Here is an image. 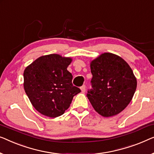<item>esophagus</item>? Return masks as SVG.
<instances>
[{"label": "esophagus", "mask_w": 154, "mask_h": 154, "mask_svg": "<svg viewBox=\"0 0 154 154\" xmlns=\"http://www.w3.org/2000/svg\"><path fill=\"white\" fill-rule=\"evenodd\" d=\"M85 89H86V87H85V85H83L81 87V90L82 92H85Z\"/></svg>", "instance_id": "obj_1"}]
</instances>
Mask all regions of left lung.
Listing matches in <instances>:
<instances>
[{
	"label": "left lung",
	"mask_w": 154,
	"mask_h": 154,
	"mask_svg": "<svg viewBox=\"0 0 154 154\" xmlns=\"http://www.w3.org/2000/svg\"><path fill=\"white\" fill-rule=\"evenodd\" d=\"M92 89L87 94L94 109L109 117L119 114L131 101L137 79L128 64L111 53H102L90 62Z\"/></svg>",
	"instance_id": "obj_1"
}]
</instances>
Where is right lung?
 Instances as JSON below:
<instances>
[{
  "label": "right lung",
  "mask_w": 154,
  "mask_h": 154,
  "mask_svg": "<svg viewBox=\"0 0 154 154\" xmlns=\"http://www.w3.org/2000/svg\"><path fill=\"white\" fill-rule=\"evenodd\" d=\"M72 58L58 54L38 57L25 69L24 90L33 107L43 115L55 118L69 108L81 90L72 84L67 70Z\"/></svg>",
  "instance_id": "right-lung-1"
}]
</instances>
